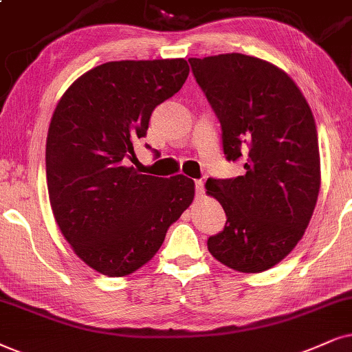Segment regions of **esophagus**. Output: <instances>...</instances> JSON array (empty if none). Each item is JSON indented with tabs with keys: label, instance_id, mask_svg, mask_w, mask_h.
I'll list each match as a JSON object with an SVG mask.
<instances>
[{
	"label": "esophagus",
	"instance_id": "obj_1",
	"mask_svg": "<svg viewBox=\"0 0 352 352\" xmlns=\"http://www.w3.org/2000/svg\"><path fill=\"white\" fill-rule=\"evenodd\" d=\"M195 193H197V198H201L204 195V182L203 180H195Z\"/></svg>",
	"mask_w": 352,
	"mask_h": 352
}]
</instances>
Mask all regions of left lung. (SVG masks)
Returning <instances> with one entry per match:
<instances>
[{"label": "left lung", "mask_w": 352, "mask_h": 352, "mask_svg": "<svg viewBox=\"0 0 352 352\" xmlns=\"http://www.w3.org/2000/svg\"><path fill=\"white\" fill-rule=\"evenodd\" d=\"M188 61L219 118L226 159L245 162V175L206 182L228 216L208 250L240 273H261L292 252L317 204L312 110L296 82L260 58L226 53Z\"/></svg>", "instance_id": "obj_1"}]
</instances>
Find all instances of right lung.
<instances>
[{
  "instance_id": "right-lung-1",
  "label": "right lung",
  "mask_w": 352,
  "mask_h": 352,
  "mask_svg": "<svg viewBox=\"0 0 352 352\" xmlns=\"http://www.w3.org/2000/svg\"><path fill=\"white\" fill-rule=\"evenodd\" d=\"M188 73L184 58L109 61L71 84L53 112L45 151L53 216L74 253L110 278L148 263L193 201L185 175L126 166L153 110Z\"/></svg>"
}]
</instances>
